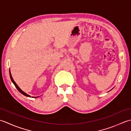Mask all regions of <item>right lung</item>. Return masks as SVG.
Returning a JSON list of instances; mask_svg holds the SVG:
<instances>
[{
	"label": "right lung",
	"instance_id": "1",
	"mask_svg": "<svg viewBox=\"0 0 131 131\" xmlns=\"http://www.w3.org/2000/svg\"><path fill=\"white\" fill-rule=\"evenodd\" d=\"M9 75H10V79H11V80H12V82L14 84V85H15V87H16V88L18 90V91L20 93H21L22 94H24V96H26V97H32V98H37V97H31V96H30V95H29L28 94H27L26 93H25V92H24L23 90H21V89L19 88L18 86L17 85V84H16V82L14 81V80H13V78H12V75H11V73H10V69H9Z\"/></svg>",
	"mask_w": 131,
	"mask_h": 131
}]
</instances>
